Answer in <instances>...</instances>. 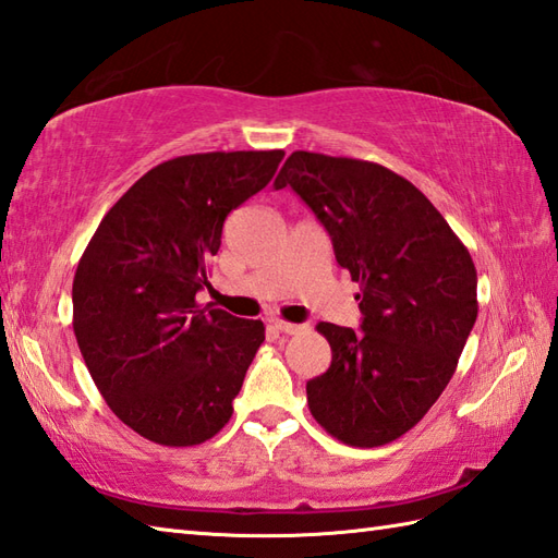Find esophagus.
Here are the masks:
<instances>
[{"mask_svg":"<svg viewBox=\"0 0 558 558\" xmlns=\"http://www.w3.org/2000/svg\"><path fill=\"white\" fill-rule=\"evenodd\" d=\"M270 326H274L278 332H284V335H296V332L304 330V326H296V323H288V320H280V318L270 320Z\"/></svg>","mask_w":558,"mask_h":558,"instance_id":"esophagus-1","label":"esophagus"}]
</instances>
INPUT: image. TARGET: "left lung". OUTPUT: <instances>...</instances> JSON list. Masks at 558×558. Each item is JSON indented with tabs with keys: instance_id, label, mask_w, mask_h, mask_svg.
I'll use <instances>...</instances> for the list:
<instances>
[{
	"instance_id": "obj_1",
	"label": "left lung",
	"mask_w": 558,
	"mask_h": 558,
	"mask_svg": "<svg viewBox=\"0 0 558 558\" xmlns=\"http://www.w3.org/2000/svg\"><path fill=\"white\" fill-rule=\"evenodd\" d=\"M292 187L359 282L361 330L318 323L330 368L306 383L308 411L340 442L380 447L416 425L457 371L477 318L469 250L425 194L373 161L292 151Z\"/></svg>"
}]
</instances>
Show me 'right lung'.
Masks as SVG:
<instances>
[{"label": "right lung", "instance_id": "obj_1", "mask_svg": "<svg viewBox=\"0 0 558 558\" xmlns=\"http://www.w3.org/2000/svg\"><path fill=\"white\" fill-rule=\"evenodd\" d=\"M282 149L190 154L154 166L101 218L73 278V330L109 409L149 442L192 447L232 416L262 320L199 306L232 209Z\"/></svg>", "mask_w": 558, "mask_h": 558}]
</instances>
